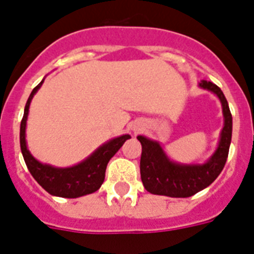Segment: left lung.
Returning a JSON list of instances; mask_svg holds the SVG:
<instances>
[{
  "instance_id": "obj_1",
  "label": "left lung",
  "mask_w": 254,
  "mask_h": 254,
  "mask_svg": "<svg viewBox=\"0 0 254 254\" xmlns=\"http://www.w3.org/2000/svg\"><path fill=\"white\" fill-rule=\"evenodd\" d=\"M199 87L213 92L223 107L224 127L221 130L219 146L211 158L203 165H183L170 161L157 141L138 135L137 138L142 145L139 162L141 179L143 187L150 193L170 197L192 196L208 187L224 169L232 139V115L228 101L220 88L211 81L201 80Z\"/></svg>"
}]
</instances>
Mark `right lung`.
Instances as JSON below:
<instances>
[{"instance_id":"right-lung-1","label":"right lung","mask_w":254,"mask_h":254,"mask_svg":"<svg viewBox=\"0 0 254 254\" xmlns=\"http://www.w3.org/2000/svg\"><path fill=\"white\" fill-rule=\"evenodd\" d=\"M42 80L30 93L25 107L23 119L21 121V130H19V142L21 150L26 166L34 177V179L43 187L49 193L54 196L61 197H79L88 193L97 191L101 187L105 178V170L109 159L119 151L127 139L130 138L129 134L120 135L108 141L104 145L92 153L83 162L77 163L72 167H54L51 165L41 163L30 154L27 145H26V121L29 116V107L31 99L37 91L43 84Z\"/></svg>"}]
</instances>
